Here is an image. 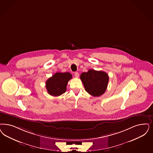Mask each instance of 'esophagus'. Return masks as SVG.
I'll use <instances>...</instances> for the list:
<instances>
[{
  "mask_svg": "<svg viewBox=\"0 0 153 153\" xmlns=\"http://www.w3.org/2000/svg\"><path fill=\"white\" fill-rule=\"evenodd\" d=\"M74 76L76 77V78H78L79 77V74L78 72H75L74 73Z\"/></svg>",
  "mask_w": 153,
  "mask_h": 153,
  "instance_id": "esophagus-1",
  "label": "esophagus"
}]
</instances>
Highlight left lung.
<instances>
[{"instance_id": "1", "label": "left lung", "mask_w": 153, "mask_h": 153, "mask_svg": "<svg viewBox=\"0 0 153 153\" xmlns=\"http://www.w3.org/2000/svg\"><path fill=\"white\" fill-rule=\"evenodd\" d=\"M85 89L93 97H100L105 92L108 82V76L105 72L89 69L80 76Z\"/></svg>"}]
</instances>
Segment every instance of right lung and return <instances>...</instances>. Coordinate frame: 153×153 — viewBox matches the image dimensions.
Masks as SVG:
<instances>
[{
	"mask_svg": "<svg viewBox=\"0 0 153 153\" xmlns=\"http://www.w3.org/2000/svg\"><path fill=\"white\" fill-rule=\"evenodd\" d=\"M72 76L69 72H57L46 82L48 93L53 96H59L66 91L67 85Z\"/></svg>",
	"mask_w": 153,
	"mask_h": 153,
	"instance_id": "add662e5",
	"label": "right lung"
}]
</instances>
